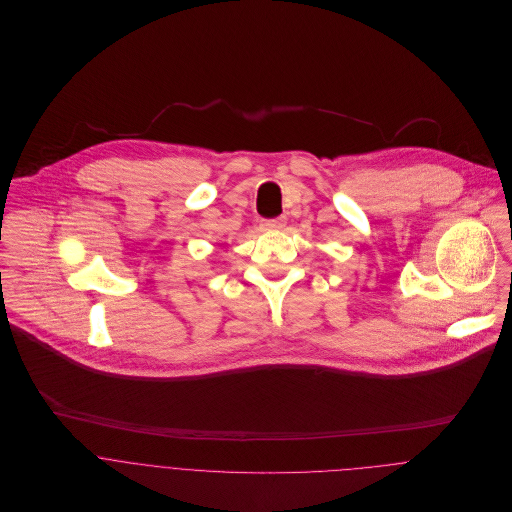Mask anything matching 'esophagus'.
Returning a JSON list of instances; mask_svg holds the SVG:
<instances>
[{
  "mask_svg": "<svg viewBox=\"0 0 512 512\" xmlns=\"http://www.w3.org/2000/svg\"><path fill=\"white\" fill-rule=\"evenodd\" d=\"M262 228L264 230H284L286 228V219H270L262 220Z\"/></svg>",
  "mask_w": 512,
  "mask_h": 512,
  "instance_id": "obj_1",
  "label": "esophagus"
}]
</instances>
